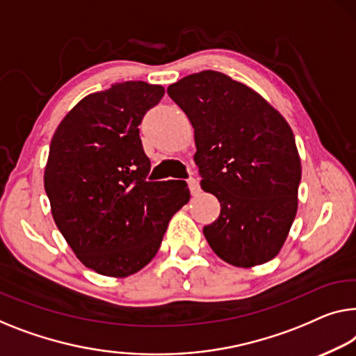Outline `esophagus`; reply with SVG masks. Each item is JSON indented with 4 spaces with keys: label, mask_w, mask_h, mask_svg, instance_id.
<instances>
[{
    "label": "esophagus",
    "mask_w": 356,
    "mask_h": 356,
    "mask_svg": "<svg viewBox=\"0 0 356 356\" xmlns=\"http://www.w3.org/2000/svg\"><path fill=\"white\" fill-rule=\"evenodd\" d=\"M187 182H188V188H190V192H192V195H198L200 193L198 180H196L195 177H190Z\"/></svg>",
    "instance_id": "1"
}]
</instances>
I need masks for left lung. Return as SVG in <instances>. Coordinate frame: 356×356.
<instances>
[{
  "label": "left lung",
  "mask_w": 356,
  "mask_h": 356,
  "mask_svg": "<svg viewBox=\"0 0 356 356\" xmlns=\"http://www.w3.org/2000/svg\"><path fill=\"white\" fill-rule=\"evenodd\" d=\"M168 94L195 129L201 188L220 214L203 233L217 256L254 267L277 256L297 212L300 158L289 124L262 95L220 72L193 73Z\"/></svg>",
  "instance_id": "left-lung-1"
}]
</instances>
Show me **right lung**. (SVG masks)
Instances as JSON below:
<instances>
[{"label": "right lung", "mask_w": 356, "mask_h": 356, "mask_svg": "<svg viewBox=\"0 0 356 356\" xmlns=\"http://www.w3.org/2000/svg\"><path fill=\"white\" fill-rule=\"evenodd\" d=\"M163 95L145 81L111 84L79 100L52 136L44 169L52 217L79 261L105 277L144 268L190 200L185 180L147 179L139 124Z\"/></svg>", "instance_id": "right-lung-1"}]
</instances>
